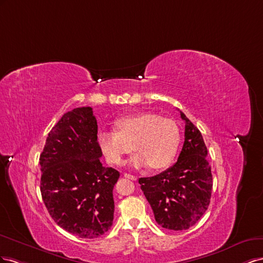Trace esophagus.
I'll return each mask as SVG.
<instances>
[{
  "instance_id": "esophagus-1",
  "label": "esophagus",
  "mask_w": 263,
  "mask_h": 263,
  "mask_svg": "<svg viewBox=\"0 0 263 263\" xmlns=\"http://www.w3.org/2000/svg\"><path fill=\"white\" fill-rule=\"evenodd\" d=\"M125 178H129V179H131V181H137L138 179V177L137 176H134V175H132V174H129V173H124V175H123Z\"/></svg>"
}]
</instances>
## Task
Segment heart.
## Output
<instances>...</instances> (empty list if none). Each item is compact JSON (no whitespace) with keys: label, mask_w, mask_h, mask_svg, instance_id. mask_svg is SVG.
<instances>
[{"label":"heart","mask_w":263,"mask_h":263,"mask_svg":"<svg viewBox=\"0 0 263 263\" xmlns=\"http://www.w3.org/2000/svg\"><path fill=\"white\" fill-rule=\"evenodd\" d=\"M115 131H101L98 144L110 164L121 165L124 156L132 151L131 164L157 171L173 162L181 143V131L172 119L160 118L149 112H139L119 118Z\"/></svg>","instance_id":"1"}]
</instances>
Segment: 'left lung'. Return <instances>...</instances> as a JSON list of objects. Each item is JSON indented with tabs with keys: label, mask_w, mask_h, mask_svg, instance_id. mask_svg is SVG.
<instances>
[{
	"label": "left lung",
	"mask_w": 263,
	"mask_h": 263,
	"mask_svg": "<svg viewBox=\"0 0 263 263\" xmlns=\"http://www.w3.org/2000/svg\"><path fill=\"white\" fill-rule=\"evenodd\" d=\"M185 141L177 162L152 177H141V190L156 222L165 229L186 230L205 214L211 202L213 175L200 131L181 111Z\"/></svg>",
	"instance_id": "obj_1"
}]
</instances>
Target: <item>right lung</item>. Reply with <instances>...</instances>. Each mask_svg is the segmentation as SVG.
I'll list each match as a JSON object with an SVG mask.
<instances>
[{"mask_svg":"<svg viewBox=\"0 0 263 263\" xmlns=\"http://www.w3.org/2000/svg\"><path fill=\"white\" fill-rule=\"evenodd\" d=\"M92 108L65 114L46 139L40 157L41 193L54 221L80 238L107 232L114 221V187L120 173L104 167Z\"/></svg>","mask_w":263,"mask_h":263,"instance_id":"obj_1","label":"right lung"}]
</instances>
